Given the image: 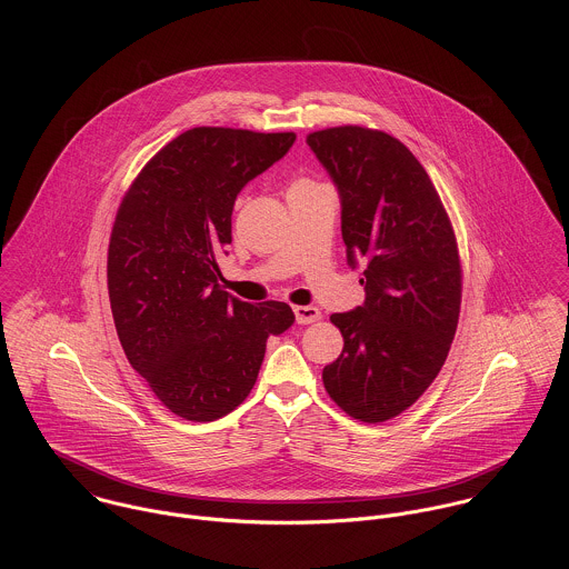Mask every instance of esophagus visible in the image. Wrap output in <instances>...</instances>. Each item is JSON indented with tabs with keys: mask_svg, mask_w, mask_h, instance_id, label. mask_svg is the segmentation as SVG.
I'll return each instance as SVG.
<instances>
[{
	"mask_svg": "<svg viewBox=\"0 0 569 569\" xmlns=\"http://www.w3.org/2000/svg\"><path fill=\"white\" fill-rule=\"evenodd\" d=\"M293 313H296L298 325H313L322 318L320 309H316V307H293Z\"/></svg>",
	"mask_w": 569,
	"mask_h": 569,
	"instance_id": "esophagus-1",
	"label": "esophagus"
}]
</instances>
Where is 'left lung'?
<instances>
[{"instance_id":"8db88e82","label":"left lung","mask_w":569,"mask_h":569,"mask_svg":"<svg viewBox=\"0 0 569 569\" xmlns=\"http://www.w3.org/2000/svg\"><path fill=\"white\" fill-rule=\"evenodd\" d=\"M307 144L341 199L348 264L366 302L332 313L343 350L322 372L348 416H399L438 377L460 316L462 269L456 234L427 170L397 138L366 127L309 133Z\"/></svg>"}]
</instances>
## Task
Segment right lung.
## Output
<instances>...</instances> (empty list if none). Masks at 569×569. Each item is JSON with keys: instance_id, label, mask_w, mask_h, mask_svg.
Masks as SVG:
<instances>
[{"instance_id": "1", "label": "right lung", "mask_w": 569, "mask_h": 569, "mask_svg": "<svg viewBox=\"0 0 569 569\" xmlns=\"http://www.w3.org/2000/svg\"><path fill=\"white\" fill-rule=\"evenodd\" d=\"M296 133L197 127L168 142L127 190L111 230L107 284L124 355L172 413L217 420L251 392L267 339L296 316L221 289L244 183L282 160Z\"/></svg>"}]
</instances>
